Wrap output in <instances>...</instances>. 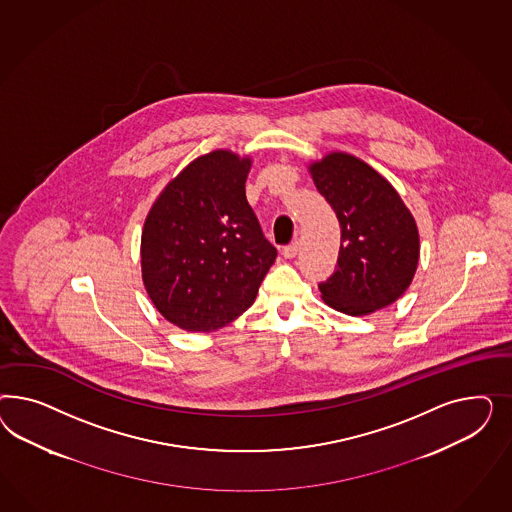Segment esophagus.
I'll list each match as a JSON object with an SVG mask.
<instances>
[{
	"label": "esophagus",
	"instance_id": "34e87169",
	"mask_svg": "<svg viewBox=\"0 0 512 512\" xmlns=\"http://www.w3.org/2000/svg\"><path fill=\"white\" fill-rule=\"evenodd\" d=\"M281 253H283V257H285V259H293V257H296V253H298V242L285 246Z\"/></svg>",
	"mask_w": 512,
	"mask_h": 512
}]
</instances>
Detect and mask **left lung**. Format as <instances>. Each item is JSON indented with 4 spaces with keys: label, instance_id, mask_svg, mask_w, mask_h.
Segmentation results:
<instances>
[{
    "label": "left lung",
    "instance_id": "1",
    "mask_svg": "<svg viewBox=\"0 0 512 512\" xmlns=\"http://www.w3.org/2000/svg\"><path fill=\"white\" fill-rule=\"evenodd\" d=\"M310 172L341 229L338 266L319 283L323 300L347 315L387 308L405 293L419 264L415 219L396 189L353 155L328 154Z\"/></svg>",
    "mask_w": 512,
    "mask_h": 512
}]
</instances>
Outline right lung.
Masks as SVG:
<instances>
[{"label": "right lung", "instance_id": "add662e5", "mask_svg": "<svg viewBox=\"0 0 512 512\" xmlns=\"http://www.w3.org/2000/svg\"><path fill=\"white\" fill-rule=\"evenodd\" d=\"M251 161L201 155L163 189L146 217L142 279L159 313L191 332L229 325L255 302L278 257L246 199Z\"/></svg>", "mask_w": 512, "mask_h": 512}]
</instances>
